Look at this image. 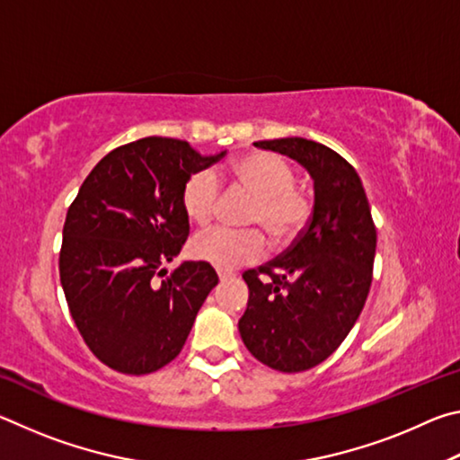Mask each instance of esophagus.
<instances>
[{"instance_id": "obj_1", "label": "esophagus", "mask_w": 460, "mask_h": 460, "mask_svg": "<svg viewBox=\"0 0 460 460\" xmlns=\"http://www.w3.org/2000/svg\"><path fill=\"white\" fill-rule=\"evenodd\" d=\"M217 276H219V279H221V282H223V279H227V278H231L233 274H231V271H225V270H219V271H217Z\"/></svg>"}]
</instances>
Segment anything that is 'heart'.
I'll return each instance as SVG.
<instances>
[{"label":"heart","instance_id":"obj_1","mask_svg":"<svg viewBox=\"0 0 460 460\" xmlns=\"http://www.w3.org/2000/svg\"><path fill=\"white\" fill-rule=\"evenodd\" d=\"M225 174L258 194L249 223L261 225L276 241H290L308 223L310 199L296 186L294 168L271 152H252L233 160ZM219 182L211 170H199L182 189L184 215L194 225H208L215 217ZM266 253L261 231H231L215 227L199 233L192 241V255L219 270H235L258 261Z\"/></svg>","mask_w":460,"mask_h":460}]
</instances>
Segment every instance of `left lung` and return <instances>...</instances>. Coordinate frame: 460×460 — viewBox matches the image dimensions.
Instances as JSON below:
<instances>
[{
  "label": "left lung",
  "instance_id": "left-lung-1",
  "mask_svg": "<svg viewBox=\"0 0 460 460\" xmlns=\"http://www.w3.org/2000/svg\"><path fill=\"white\" fill-rule=\"evenodd\" d=\"M290 155L314 181L310 221L276 260L243 274L239 318L247 351L284 373L313 369L341 345L367 300L377 233L359 174L331 147L305 137L255 142ZM267 276L261 280L259 274Z\"/></svg>",
  "mask_w": 460,
  "mask_h": 460
}]
</instances>
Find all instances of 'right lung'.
Masks as SVG:
<instances>
[{
	"label": "right lung",
	"mask_w": 460,
	"mask_h": 460,
	"mask_svg": "<svg viewBox=\"0 0 460 460\" xmlns=\"http://www.w3.org/2000/svg\"><path fill=\"white\" fill-rule=\"evenodd\" d=\"M227 152L200 155L174 137L115 147L68 207L60 284L87 347L128 376L158 371L182 351L194 318L219 284L207 261H172L189 237L182 189ZM166 275L159 282L157 278Z\"/></svg>",
	"instance_id": "obj_1"
}]
</instances>
